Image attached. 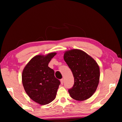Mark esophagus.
Returning <instances> with one entry per match:
<instances>
[{
  "label": "esophagus",
  "mask_w": 122,
  "mask_h": 122,
  "mask_svg": "<svg viewBox=\"0 0 122 122\" xmlns=\"http://www.w3.org/2000/svg\"><path fill=\"white\" fill-rule=\"evenodd\" d=\"M61 84H63V83H64V79H61Z\"/></svg>",
  "instance_id": "34e87169"
}]
</instances>
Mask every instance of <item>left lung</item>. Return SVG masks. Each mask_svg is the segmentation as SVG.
<instances>
[{
  "label": "left lung",
  "mask_w": 122,
  "mask_h": 122,
  "mask_svg": "<svg viewBox=\"0 0 122 122\" xmlns=\"http://www.w3.org/2000/svg\"><path fill=\"white\" fill-rule=\"evenodd\" d=\"M64 58L74 78L73 87L68 90L70 96L78 101L90 98L96 91L99 82L100 69L97 63L90 55L79 49L66 51Z\"/></svg>",
  "instance_id": "obj_1"
}]
</instances>
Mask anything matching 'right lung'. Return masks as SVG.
Returning a JSON list of instances; mask_svg holds the SVG:
<instances>
[{
	"label": "right lung",
	"mask_w": 122,
	"mask_h": 122,
	"mask_svg": "<svg viewBox=\"0 0 122 122\" xmlns=\"http://www.w3.org/2000/svg\"><path fill=\"white\" fill-rule=\"evenodd\" d=\"M56 54L36 55L29 61L22 72V79L26 93L40 104H47L54 100L61 83L55 77L54 70L48 67Z\"/></svg>",
	"instance_id": "right-lung-1"
}]
</instances>
